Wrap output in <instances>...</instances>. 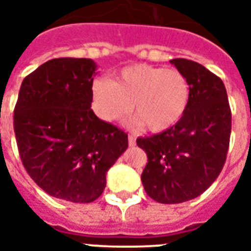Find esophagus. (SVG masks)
I'll list each match as a JSON object with an SVG mask.
<instances>
[{"label": "esophagus", "instance_id": "obj_1", "mask_svg": "<svg viewBox=\"0 0 251 251\" xmlns=\"http://www.w3.org/2000/svg\"><path fill=\"white\" fill-rule=\"evenodd\" d=\"M129 146L130 147H134L135 146V138L133 135H129Z\"/></svg>", "mask_w": 251, "mask_h": 251}]
</instances>
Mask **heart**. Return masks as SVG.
Wrapping results in <instances>:
<instances>
[{
  "mask_svg": "<svg viewBox=\"0 0 251 251\" xmlns=\"http://www.w3.org/2000/svg\"><path fill=\"white\" fill-rule=\"evenodd\" d=\"M91 94L98 117L122 121L134 105L135 118L152 133L178 124L190 101V86L182 73L147 64L126 66L114 80L95 79Z\"/></svg>",
  "mask_w": 251,
  "mask_h": 251,
  "instance_id": "obj_1",
  "label": "heart"
}]
</instances>
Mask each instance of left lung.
Here are the masks:
<instances>
[{
    "mask_svg": "<svg viewBox=\"0 0 251 251\" xmlns=\"http://www.w3.org/2000/svg\"><path fill=\"white\" fill-rule=\"evenodd\" d=\"M186 76L190 101L169 130L138 138L147 153L142 183L150 198L175 204L197 198L220 175L229 147L232 113L223 80L198 62L171 60Z\"/></svg>",
    "mask_w": 251,
    "mask_h": 251,
    "instance_id": "left-lung-1",
    "label": "left lung"
}]
</instances>
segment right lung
I'll return each mask as SVG.
<instances>
[{"label": "right lung", "mask_w": 251, "mask_h": 251, "mask_svg": "<svg viewBox=\"0 0 251 251\" xmlns=\"http://www.w3.org/2000/svg\"><path fill=\"white\" fill-rule=\"evenodd\" d=\"M96 64L54 58L22 82L14 109L19 156L45 193L73 203L94 202L106 172L127 149V134L91 109Z\"/></svg>", "instance_id": "1"}]
</instances>
